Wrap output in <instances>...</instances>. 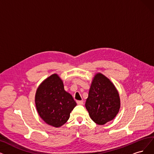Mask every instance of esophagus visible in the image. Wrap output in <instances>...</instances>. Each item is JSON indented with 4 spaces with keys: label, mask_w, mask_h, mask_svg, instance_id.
Here are the masks:
<instances>
[{
    "label": "esophagus",
    "mask_w": 154,
    "mask_h": 154,
    "mask_svg": "<svg viewBox=\"0 0 154 154\" xmlns=\"http://www.w3.org/2000/svg\"><path fill=\"white\" fill-rule=\"evenodd\" d=\"M76 103H77L78 105H83V100H77Z\"/></svg>",
    "instance_id": "esophagus-1"
}]
</instances>
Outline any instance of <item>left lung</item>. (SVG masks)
Segmentation results:
<instances>
[{"label": "left lung", "instance_id": "obj_1", "mask_svg": "<svg viewBox=\"0 0 154 154\" xmlns=\"http://www.w3.org/2000/svg\"><path fill=\"white\" fill-rule=\"evenodd\" d=\"M120 106L119 95L114 84L102 74H96L85 103L91 119L97 125H105L118 114Z\"/></svg>", "mask_w": 154, "mask_h": 154}]
</instances>
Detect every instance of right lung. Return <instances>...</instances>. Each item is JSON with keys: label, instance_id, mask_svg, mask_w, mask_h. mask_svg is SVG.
I'll list each match as a JSON object with an SVG mask.
<instances>
[{"label": "right lung", "instance_id": "1", "mask_svg": "<svg viewBox=\"0 0 154 154\" xmlns=\"http://www.w3.org/2000/svg\"><path fill=\"white\" fill-rule=\"evenodd\" d=\"M35 104L40 118L47 124L59 128L69 119L76 102L64 90L62 79L54 74L39 85L35 94Z\"/></svg>", "mask_w": 154, "mask_h": 154}]
</instances>
